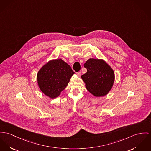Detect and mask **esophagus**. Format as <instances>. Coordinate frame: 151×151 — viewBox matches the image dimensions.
Wrapping results in <instances>:
<instances>
[{"label":"esophagus","mask_w":151,"mask_h":151,"mask_svg":"<svg viewBox=\"0 0 151 151\" xmlns=\"http://www.w3.org/2000/svg\"><path fill=\"white\" fill-rule=\"evenodd\" d=\"M76 73H77V75H78L79 76H80L81 75V72H78Z\"/></svg>","instance_id":"esophagus-1"}]
</instances>
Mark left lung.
Masks as SVG:
<instances>
[{
    "label": "left lung",
    "mask_w": 151,
    "mask_h": 151,
    "mask_svg": "<svg viewBox=\"0 0 151 151\" xmlns=\"http://www.w3.org/2000/svg\"><path fill=\"white\" fill-rule=\"evenodd\" d=\"M84 67L87 72L81 75L87 90L95 96H104L112 88L114 81L113 70L104 61L90 58Z\"/></svg>",
    "instance_id": "left-lung-1"
}]
</instances>
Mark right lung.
<instances>
[{"label": "right lung", "instance_id": "obj_1", "mask_svg": "<svg viewBox=\"0 0 151 151\" xmlns=\"http://www.w3.org/2000/svg\"><path fill=\"white\" fill-rule=\"evenodd\" d=\"M74 73L70 65L61 59L52 60L38 71V84L42 93L55 98L65 88Z\"/></svg>", "mask_w": 151, "mask_h": 151}]
</instances>
